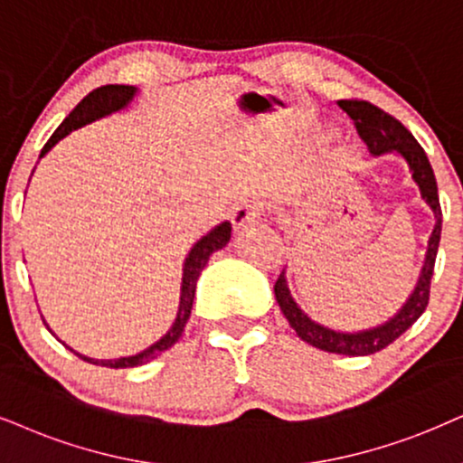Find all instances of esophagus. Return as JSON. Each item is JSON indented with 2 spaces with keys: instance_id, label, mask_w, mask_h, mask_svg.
Here are the masks:
<instances>
[{
  "instance_id": "1",
  "label": "esophagus",
  "mask_w": 463,
  "mask_h": 463,
  "mask_svg": "<svg viewBox=\"0 0 463 463\" xmlns=\"http://www.w3.org/2000/svg\"><path fill=\"white\" fill-rule=\"evenodd\" d=\"M260 215H262V207L259 203H245L232 212V226H235L237 232H243L248 231V228L259 224Z\"/></svg>"
}]
</instances>
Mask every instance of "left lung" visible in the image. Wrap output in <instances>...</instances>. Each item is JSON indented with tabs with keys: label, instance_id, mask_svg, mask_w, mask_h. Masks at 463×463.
<instances>
[{
	"label": "left lung",
	"instance_id": "1",
	"mask_svg": "<svg viewBox=\"0 0 463 463\" xmlns=\"http://www.w3.org/2000/svg\"><path fill=\"white\" fill-rule=\"evenodd\" d=\"M339 109L346 110L350 119L354 121L359 137L365 140L367 149H370V154L373 157L395 154L406 162L411 179L419 188L420 198H423V203L431 209L436 220L434 231H431L430 241H427L423 267H420L417 284H414L412 292L389 320H384V323H380L376 326H370V329L339 331L331 329V326L316 323L312 316L303 312L299 303L292 297V292L288 288V279H286V271H282L278 282H275V299L279 303V309H282L286 320H288L290 326L297 331V335H299L303 342H307L309 346L325 350V353L365 356L387 348L403 331L411 329V326L419 320V316L425 312L427 301H430V282L431 275H434L438 245H440L442 212L434 171H431V164L427 160L423 147L417 143V138H414L395 117H391L389 113H384V110H380L370 102L339 100Z\"/></svg>",
	"mask_w": 463,
	"mask_h": 463
}]
</instances>
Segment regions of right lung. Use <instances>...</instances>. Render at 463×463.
I'll return each mask as SVG.
<instances>
[{
    "mask_svg": "<svg viewBox=\"0 0 463 463\" xmlns=\"http://www.w3.org/2000/svg\"><path fill=\"white\" fill-rule=\"evenodd\" d=\"M137 93H138V90L134 85H104V87H98V90H93L90 96H85L83 100L76 104V109L72 110V113H70L66 119L61 121V126L57 128L55 134L49 138V143L44 145V149L40 151V157H44L46 154H49V151L55 147L61 138H66L72 130H79V128L93 124V121L102 119V117H109V115L119 113V110L128 109L134 98H137ZM231 231H232L231 222H222V224L213 226L207 235H203L194 245H192V250L188 251V256H185V260H184V275H181L177 316H175L171 329L164 333L157 342L151 344V346L140 350V353H137V354L119 356V359H91V356L76 353L74 348L66 346V344H63V346L72 350L79 359L93 363V365L115 367V370H119V367L145 365V363H149L151 359H156V356L166 353V350L171 348L173 344L181 337L184 326H185V323H188L190 312H192V303H194L198 275H201L204 265H207L209 259H212L213 251L226 248V243L231 241ZM52 335H55V333H52Z\"/></svg>",
    "mask_w": 463,
    "mask_h": 463,
    "instance_id": "obj_1",
    "label": "right lung"
}]
</instances>
